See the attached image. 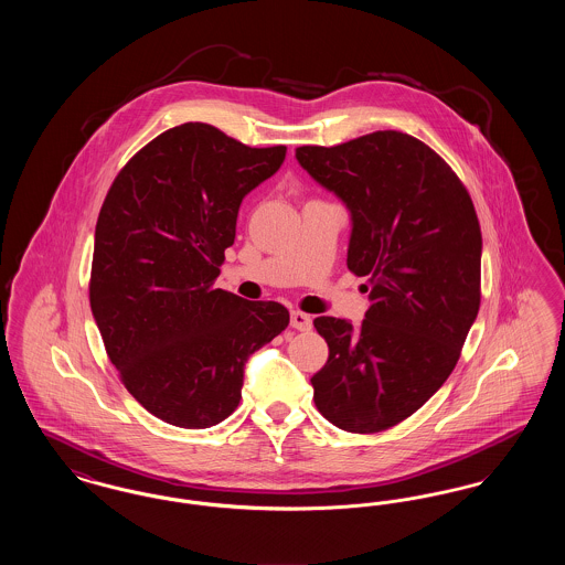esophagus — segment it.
I'll return each mask as SVG.
<instances>
[{
	"label": "esophagus",
	"mask_w": 565,
	"mask_h": 565,
	"mask_svg": "<svg viewBox=\"0 0 565 565\" xmlns=\"http://www.w3.org/2000/svg\"><path fill=\"white\" fill-rule=\"evenodd\" d=\"M290 323H292V328H296V330H311V328H313L311 316H307V313H302V311H292Z\"/></svg>",
	"instance_id": "1"
}]
</instances>
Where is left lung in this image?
<instances>
[{"label": "left lung", "mask_w": 565, "mask_h": 565, "mask_svg": "<svg viewBox=\"0 0 565 565\" xmlns=\"http://www.w3.org/2000/svg\"><path fill=\"white\" fill-rule=\"evenodd\" d=\"M296 159L350 207L348 267L366 277L360 328L322 316L328 343L313 401L341 430L398 426L454 373L481 307V224L456 171L430 146L375 131Z\"/></svg>", "instance_id": "1"}]
</instances>
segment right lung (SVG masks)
Returning a JSON list of instances; mask_svg holds the SVG:
<instances>
[{"label": "right lung", "instance_id": "add662e5", "mask_svg": "<svg viewBox=\"0 0 565 565\" xmlns=\"http://www.w3.org/2000/svg\"><path fill=\"white\" fill-rule=\"evenodd\" d=\"M284 159L286 146L249 148L184 122L135 152L109 186L90 311L120 381L164 424L224 422L242 401L245 360L290 323L279 302L214 288L243 196Z\"/></svg>", "mask_w": 565, "mask_h": 565}]
</instances>
